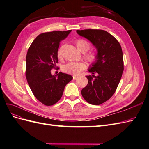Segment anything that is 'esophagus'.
<instances>
[{"label":"esophagus","instance_id":"esophagus-1","mask_svg":"<svg viewBox=\"0 0 149 149\" xmlns=\"http://www.w3.org/2000/svg\"><path fill=\"white\" fill-rule=\"evenodd\" d=\"M77 78H78V76H77V75H73V79H76Z\"/></svg>","mask_w":149,"mask_h":149}]
</instances>
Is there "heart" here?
<instances>
[{"instance_id":"heart-1","label":"heart","mask_w":149,"mask_h":149,"mask_svg":"<svg viewBox=\"0 0 149 149\" xmlns=\"http://www.w3.org/2000/svg\"><path fill=\"white\" fill-rule=\"evenodd\" d=\"M76 45L79 50L82 53H86L90 48V43L83 39L77 40L75 42ZM58 58H61L63 56V47L58 49L57 52ZM96 55L94 52H89L86 54L84 58L89 62H94L96 60ZM86 65L83 62H69L63 66L62 70L68 73L78 74L82 70L84 69Z\"/></svg>"}]
</instances>
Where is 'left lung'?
Segmentation results:
<instances>
[{
    "instance_id": "left-lung-1",
    "label": "left lung",
    "mask_w": 149,
    "mask_h": 149,
    "mask_svg": "<svg viewBox=\"0 0 149 149\" xmlns=\"http://www.w3.org/2000/svg\"><path fill=\"white\" fill-rule=\"evenodd\" d=\"M76 32L88 39L97 52L96 61L88 70L92 74L86 76L88 83L81 94L91 104L100 105L109 100L118 86L124 71L123 50L118 40L105 30H77Z\"/></svg>"
}]
</instances>
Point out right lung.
Segmentation results:
<instances>
[{
    "mask_svg": "<svg viewBox=\"0 0 149 149\" xmlns=\"http://www.w3.org/2000/svg\"><path fill=\"white\" fill-rule=\"evenodd\" d=\"M71 30L40 34L29 47L26 57V78L35 97L45 106L55 104L60 100L66 85L73 79L60 72L52 75L51 70L58 63L60 42Z\"/></svg>",
    "mask_w": 149,
    "mask_h": 149,
    "instance_id": "add662e5",
    "label": "right lung"
}]
</instances>
